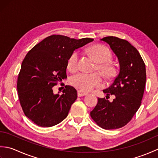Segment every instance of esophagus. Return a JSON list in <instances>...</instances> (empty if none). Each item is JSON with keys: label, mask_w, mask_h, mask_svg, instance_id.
I'll return each mask as SVG.
<instances>
[{"label": "esophagus", "mask_w": 158, "mask_h": 158, "mask_svg": "<svg viewBox=\"0 0 158 158\" xmlns=\"http://www.w3.org/2000/svg\"><path fill=\"white\" fill-rule=\"evenodd\" d=\"M88 94V92H85V91H83L81 89H79L77 91V95H78L79 97H81V96H84L85 95Z\"/></svg>", "instance_id": "esophagus-1"}]
</instances>
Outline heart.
Instances as JSON below:
<instances>
[{"label": "heart", "instance_id": "obj_1", "mask_svg": "<svg viewBox=\"0 0 158 158\" xmlns=\"http://www.w3.org/2000/svg\"><path fill=\"white\" fill-rule=\"evenodd\" d=\"M89 52L97 62L98 68L102 75L106 78H110L113 75V69L108 62L111 60V53L106 47L101 45H94L89 48ZM79 53L74 52L68 60V68L71 71H75L78 69ZM101 74L96 72L93 73H79L74 75L70 79V83L75 88L85 91H90L98 86L102 82Z\"/></svg>", "mask_w": 158, "mask_h": 158}]
</instances>
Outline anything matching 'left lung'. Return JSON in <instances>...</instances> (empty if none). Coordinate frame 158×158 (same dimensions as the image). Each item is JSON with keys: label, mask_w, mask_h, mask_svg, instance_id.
Here are the masks:
<instances>
[{"label": "left lung", "mask_w": 158, "mask_h": 158, "mask_svg": "<svg viewBox=\"0 0 158 158\" xmlns=\"http://www.w3.org/2000/svg\"><path fill=\"white\" fill-rule=\"evenodd\" d=\"M100 41L106 43L117 56L119 72L112 84L103 90L106 96L114 95L115 98L110 102L98 98L90 115L102 128L117 129L132 119L141 105L146 83L145 64L138 50L126 40L106 36Z\"/></svg>", "instance_id": "left-lung-1"}]
</instances>
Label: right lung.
<instances>
[{
  "mask_svg": "<svg viewBox=\"0 0 158 158\" xmlns=\"http://www.w3.org/2000/svg\"><path fill=\"white\" fill-rule=\"evenodd\" d=\"M93 39L52 35L26 54L18 78V97L25 115L36 125L52 127L64 119L77 98V90L65 85L55 94L53 87L67 78L68 60L75 49Z\"/></svg>",
  "mask_w": 158,
  "mask_h": 158,
  "instance_id": "obj_1",
  "label": "right lung"
}]
</instances>
